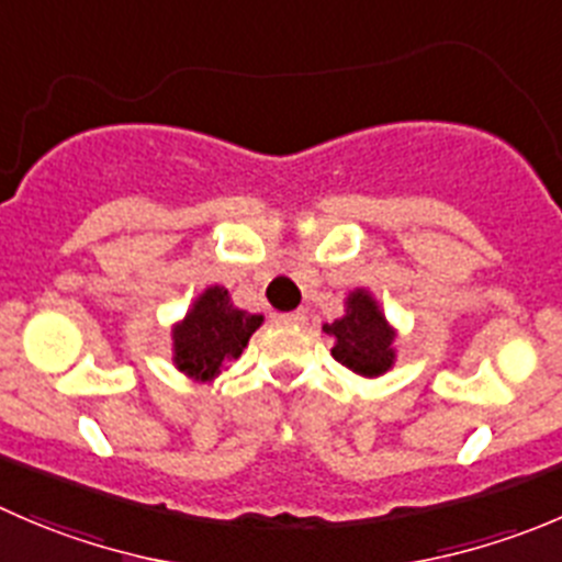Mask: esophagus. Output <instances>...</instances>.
I'll list each match as a JSON object with an SVG mask.
<instances>
[{
    "instance_id": "1",
    "label": "esophagus",
    "mask_w": 562,
    "mask_h": 562,
    "mask_svg": "<svg viewBox=\"0 0 562 562\" xmlns=\"http://www.w3.org/2000/svg\"><path fill=\"white\" fill-rule=\"evenodd\" d=\"M277 324H288V326H302L304 321H307V315L302 313V310H293V313H280L274 315Z\"/></svg>"
}]
</instances>
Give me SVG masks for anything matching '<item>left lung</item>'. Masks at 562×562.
Masks as SVG:
<instances>
[{
	"instance_id": "1",
	"label": "left lung",
	"mask_w": 562,
	"mask_h": 562,
	"mask_svg": "<svg viewBox=\"0 0 562 562\" xmlns=\"http://www.w3.org/2000/svg\"><path fill=\"white\" fill-rule=\"evenodd\" d=\"M324 331L335 337L331 357L346 364L351 373L375 379L384 375L395 364V326L386 321L384 310L375 296L364 288H353L346 299V315L331 324H324Z\"/></svg>"
}]
</instances>
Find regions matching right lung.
Masks as SVG:
<instances>
[{
  "label": "right lung",
  "mask_w": 562,
  "mask_h": 562,
  "mask_svg": "<svg viewBox=\"0 0 562 562\" xmlns=\"http://www.w3.org/2000/svg\"><path fill=\"white\" fill-rule=\"evenodd\" d=\"M263 315L233 304L222 285H211L192 302L189 313L172 324V362L194 381H214L241 357Z\"/></svg>",
  "instance_id": "obj_1"
}]
</instances>
